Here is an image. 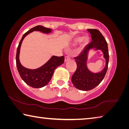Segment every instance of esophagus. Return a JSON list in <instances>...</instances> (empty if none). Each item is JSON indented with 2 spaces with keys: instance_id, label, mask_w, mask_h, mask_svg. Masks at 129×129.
<instances>
[{
  "instance_id": "34e87169",
  "label": "esophagus",
  "mask_w": 129,
  "mask_h": 129,
  "mask_svg": "<svg viewBox=\"0 0 129 129\" xmlns=\"http://www.w3.org/2000/svg\"><path fill=\"white\" fill-rule=\"evenodd\" d=\"M71 59V57H70L69 56H67L65 57V62H67L68 61H69Z\"/></svg>"
}]
</instances>
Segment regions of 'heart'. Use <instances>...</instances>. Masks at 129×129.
<instances>
[{
    "label": "heart",
    "instance_id": "heart-1",
    "mask_svg": "<svg viewBox=\"0 0 129 129\" xmlns=\"http://www.w3.org/2000/svg\"><path fill=\"white\" fill-rule=\"evenodd\" d=\"M89 41V38L88 37H78L75 38L73 42V45L76 46L80 42H82L83 45H86L88 43Z\"/></svg>",
    "mask_w": 129,
    "mask_h": 129
}]
</instances>
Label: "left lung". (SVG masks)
Returning a JSON list of instances; mask_svg holds the SVG:
<instances>
[{
  "instance_id": "1",
  "label": "left lung",
  "mask_w": 129,
  "mask_h": 129,
  "mask_svg": "<svg viewBox=\"0 0 129 129\" xmlns=\"http://www.w3.org/2000/svg\"><path fill=\"white\" fill-rule=\"evenodd\" d=\"M87 30L91 34L92 41L85 47L78 56L74 57L77 68L72 77V82L74 87L82 91L92 90L101 82L106 74L109 62L108 48L104 37L97 29ZM91 49L101 50L106 61L105 67L100 72L93 73L87 67L88 53Z\"/></svg>"
}]
</instances>
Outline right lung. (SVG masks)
<instances>
[{
  "label": "right lung",
  "instance_id": "obj_1",
  "mask_svg": "<svg viewBox=\"0 0 129 129\" xmlns=\"http://www.w3.org/2000/svg\"><path fill=\"white\" fill-rule=\"evenodd\" d=\"M34 31L48 34L52 32V29L38 25L31 28L23 35L17 49L16 66L20 77L27 85L33 88H41L47 85L50 81L55 69L64 62V57L63 56L60 57L52 56L46 64L36 69H30L23 67L19 59L21 46L25 37Z\"/></svg>",
  "mask_w": 129,
  "mask_h": 129
}]
</instances>
